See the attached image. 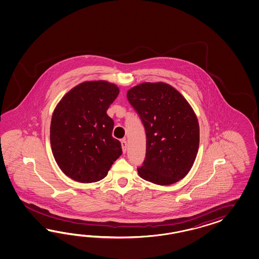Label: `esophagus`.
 Returning a JSON list of instances; mask_svg holds the SVG:
<instances>
[{"label":"esophagus","instance_id":"esophagus-1","mask_svg":"<svg viewBox=\"0 0 259 259\" xmlns=\"http://www.w3.org/2000/svg\"><path fill=\"white\" fill-rule=\"evenodd\" d=\"M121 148H122V151H123V153L125 154L126 149H127V142H126L125 139L121 141Z\"/></svg>","mask_w":259,"mask_h":259}]
</instances>
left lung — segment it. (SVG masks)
Listing matches in <instances>:
<instances>
[{
    "label": "left lung",
    "mask_w": 259,
    "mask_h": 259,
    "mask_svg": "<svg viewBox=\"0 0 259 259\" xmlns=\"http://www.w3.org/2000/svg\"><path fill=\"white\" fill-rule=\"evenodd\" d=\"M146 132V156L138 172L157 185L181 181L199 146V125L186 99L165 82H143L127 92Z\"/></svg>",
    "instance_id": "8db88e82"
}]
</instances>
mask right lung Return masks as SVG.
<instances>
[{"label": "right lung", "instance_id": "right-lung-1", "mask_svg": "<svg viewBox=\"0 0 259 259\" xmlns=\"http://www.w3.org/2000/svg\"><path fill=\"white\" fill-rule=\"evenodd\" d=\"M118 93V87L106 80L83 81L57 104L50 124L51 148L57 164L73 181H101L122 154L106 113Z\"/></svg>", "mask_w": 259, "mask_h": 259}]
</instances>
